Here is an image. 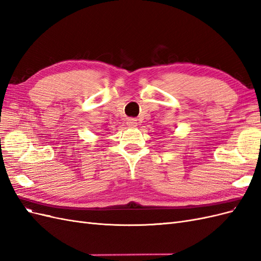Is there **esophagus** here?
<instances>
[{"mask_svg":"<svg viewBox=\"0 0 261 261\" xmlns=\"http://www.w3.org/2000/svg\"><path fill=\"white\" fill-rule=\"evenodd\" d=\"M137 120H135V118H129V120L127 121V125L129 126V127L132 128H135L137 127Z\"/></svg>","mask_w":261,"mask_h":261,"instance_id":"34e87169","label":"esophagus"}]
</instances>
